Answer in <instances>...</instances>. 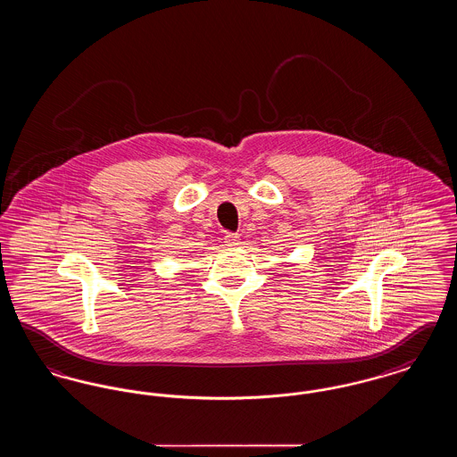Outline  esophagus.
<instances>
[{
	"label": "esophagus",
	"mask_w": 457,
	"mask_h": 457,
	"mask_svg": "<svg viewBox=\"0 0 457 457\" xmlns=\"http://www.w3.org/2000/svg\"><path fill=\"white\" fill-rule=\"evenodd\" d=\"M224 243H226V246H229V248L238 246L239 235H237V233H228V235L224 237Z\"/></svg>",
	"instance_id": "obj_1"
}]
</instances>
